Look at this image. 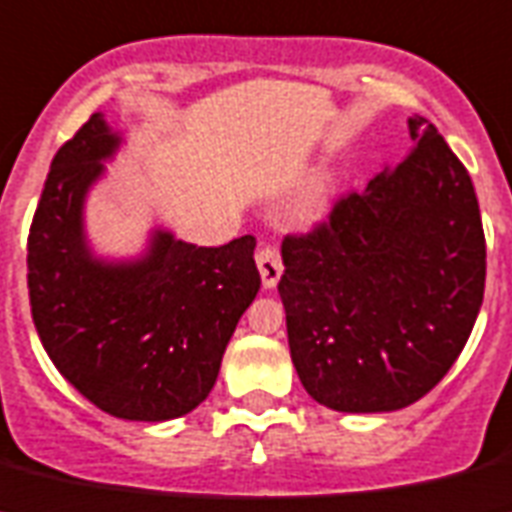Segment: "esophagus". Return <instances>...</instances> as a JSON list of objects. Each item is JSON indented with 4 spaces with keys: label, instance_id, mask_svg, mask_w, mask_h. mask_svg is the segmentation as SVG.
Segmentation results:
<instances>
[{
    "label": "esophagus",
    "instance_id": "esophagus-1",
    "mask_svg": "<svg viewBox=\"0 0 512 512\" xmlns=\"http://www.w3.org/2000/svg\"><path fill=\"white\" fill-rule=\"evenodd\" d=\"M256 266H259L261 282H264L266 290H274L279 282V277H282V272H285V266H282V256H279L277 248L261 246L259 251H256Z\"/></svg>",
    "mask_w": 512,
    "mask_h": 512
}]
</instances>
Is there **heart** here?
Listing matches in <instances>:
<instances>
[{
  "label": "heart",
  "instance_id": "heart-1",
  "mask_svg": "<svg viewBox=\"0 0 512 512\" xmlns=\"http://www.w3.org/2000/svg\"><path fill=\"white\" fill-rule=\"evenodd\" d=\"M331 199V176L329 173H318V176L310 178V183L303 189V194L298 196L295 202V220L298 222H316L321 220L326 209H329Z\"/></svg>",
  "mask_w": 512,
  "mask_h": 512
}]
</instances>
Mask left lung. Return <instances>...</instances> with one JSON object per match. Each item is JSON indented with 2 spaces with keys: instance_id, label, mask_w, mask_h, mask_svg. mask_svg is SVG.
Listing matches in <instances>:
<instances>
[{
  "instance_id": "left-lung-1",
  "label": "left lung",
  "mask_w": 512,
  "mask_h": 512,
  "mask_svg": "<svg viewBox=\"0 0 512 512\" xmlns=\"http://www.w3.org/2000/svg\"><path fill=\"white\" fill-rule=\"evenodd\" d=\"M412 155L282 240L292 365L334 412H396L443 381L484 298L474 183L440 131L409 116Z\"/></svg>"
}]
</instances>
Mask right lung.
Masks as SVG:
<instances>
[{"label": "right lung", "mask_w": 512, "mask_h": 512, "mask_svg": "<svg viewBox=\"0 0 512 512\" xmlns=\"http://www.w3.org/2000/svg\"><path fill=\"white\" fill-rule=\"evenodd\" d=\"M124 142L93 113L56 152L30 225V310L56 370L87 401L111 417L165 422L194 412L217 381L261 287L256 238L207 248L152 227L137 256L95 253L87 196Z\"/></svg>", "instance_id": "1"}]
</instances>
